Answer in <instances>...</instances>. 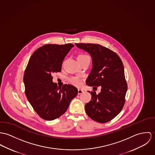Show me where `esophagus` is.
Wrapping results in <instances>:
<instances>
[{
	"instance_id": "34e87169",
	"label": "esophagus",
	"mask_w": 155,
	"mask_h": 155,
	"mask_svg": "<svg viewBox=\"0 0 155 155\" xmlns=\"http://www.w3.org/2000/svg\"><path fill=\"white\" fill-rule=\"evenodd\" d=\"M83 93H84V91H83V90H81V89H78V94H82Z\"/></svg>"
}]
</instances>
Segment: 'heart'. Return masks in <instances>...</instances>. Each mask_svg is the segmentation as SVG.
<instances>
[{"label":"heart","mask_w":155,"mask_h":155,"mask_svg":"<svg viewBox=\"0 0 155 155\" xmlns=\"http://www.w3.org/2000/svg\"><path fill=\"white\" fill-rule=\"evenodd\" d=\"M89 58V56L84 54H80L77 58ZM69 82L72 84L77 87L81 86L82 83L81 79L79 77H71L69 78Z\"/></svg>","instance_id":"b5f03b06"}]
</instances>
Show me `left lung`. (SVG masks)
I'll list each match as a JSON object with an SVG mask.
<instances>
[{"instance_id":"8db88e82","label":"left lung","mask_w":155,"mask_h":155,"mask_svg":"<svg viewBox=\"0 0 155 155\" xmlns=\"http://www.w3.org/2000/svg\"><path fill=\"white\" fill-rule=\"evenodd\" d=\"M80 49L89 53L93 67L86 80L87 86L96 89L101 86L98 95L88 91L91 99L85 105L87 115L93 120L105 123L114 119L122 110L125 102L127 83L123 63L115 52L98 44L75 43Z\"/></svg>"}]
</instances>
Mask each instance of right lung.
<instances>
[{"mask_svg": "<svg viewBox=\"0 0 155 155\" xmlns=\"http://www.w3.org/2000/svg\"><path fill=\"white\" fill-rule=\"evenodd\" d=\"M74 45H45L30 58L24 74L25 93L35 112L43 120H52L62 115L78 94L71 84L58 87L52 74L61 72L62 62Z\"/></svg>", "mask_w": 155, "mask_h": 155, "instance_id": "right-lung-1", "label": "right lung"}]
</instances>
